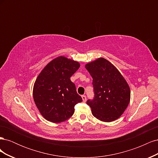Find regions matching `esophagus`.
Instances as JSON below:
<instances>
[{
    "label": "esophagus",
    "instance_id": "esophagus-1",
    "mask_svg": "<svg viewBox=\"0 0 158 158\" xmlns=\"http://www.w3.org/2000/svg\"><path fill=\"white\" fill-rule=\"evenodd\" d=\"M82 99H83V101L85 102V101H86V96H85V95H82Z\"/></svg>",
    "mask_w": 158,
    "mask_h": 158
}]
</instances>
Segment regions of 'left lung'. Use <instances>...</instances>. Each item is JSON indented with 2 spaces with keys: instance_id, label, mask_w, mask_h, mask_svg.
<instances>
[{
  "instance_id": "left-lung-1",
  "label": "left lung",
  "mask_w": 158,
  "mask_h": 158,
  "mask_svg": "<svg viewBox=\"0 0 158 158\" xmlns=\"http://www.w3.org/2000/svg\"><path fill=\"white\" fill-rule=\"evenodd\" d=\"M85 69L93 78L94 97L86 102L93 115L105 122L116 120L130 102L128 84L119 71L105 59L87 64Z\"/></svg>"
}]
</instances>
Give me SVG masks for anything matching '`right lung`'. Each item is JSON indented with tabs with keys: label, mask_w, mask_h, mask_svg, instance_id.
I'll list each match as a JSON object with an SVG mask.
<instances>
[{
	"label": "right lung",
	"mask_w": 158,
	"mask_h": 158,
	"mask_svg": "<svg viewBox=\"0 0 158 158\" xmlns=\"http://www.w3.org/2000/svg\"><path fill=\"white\" fill-rule=\"evenodd\" d=\"M80 67L78 62L59 56L51 61L37 78L33 96L37 107L47 121L63 122L74 113L82 99L70 80Z\"/></svg>",
	"instance_id": "1"
}]
</instances>
